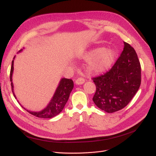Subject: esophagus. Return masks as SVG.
<instances>
[{"label": "esophagus", "instance_id": "esophagus-1", "mask_svg": "<svg viewBox=\"0 0 156 156\" xmlns=\"http://www.w3.org/2000/svg\"><path fill=\"white\" fill-rule=\"evenodd\" d=\"M84 81H85V80H84V79L83 77H79L77 78L76 80H75V83H76V84H82L84 83Z\"/></svg>", "mask_w": 156, "mask_h": 156}]
</instances>
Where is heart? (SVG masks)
<instances>
[{"mask_svg": "<svg viewBox=\"0 0 156 156\" xmlns=\"http://www.w3.org/2000/svg\"><path fill=\"white\" fill-rule=\"evenodd\" d=\"M115 58V52L110 49L97 48L90 51L86 55V58L90 60V69L95 73L105 72L111 66Z\"/></svg>", "mask_w": 156, "mask_h": 156, "instance_id": "heart-1", "label": "heart"}]
</instances>
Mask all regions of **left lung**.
I'll use <instances>...</instances> for the list:
<instances>
[{
	"mask_svg": "<svg viewBox=\"0 0 156 156\" xmlns=\"http://www.w3.org/2000/svg\"><path fill=\"white\" fill-rule=\"evenodd\" d=\"M123 51L112 68L93 78L96 91L92 98L96 105L108 113L124 108L140 85L141 68L133 48L124 41Z\"/></svg>",
	"mask_w": 156,
	"mask_h": 156,
	"instance_id": "8db88e82",
	"label": "left lung"
}]
</instances>
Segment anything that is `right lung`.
<instances>
[{
  "instance_id": "right-lung-1",
  "label": "right lung",
  "mask_w": 156,
  "mask_h": 156,
  "mask_svg": "<svg viewBox=\"0 0 156 156\" xmlns=\"http://www.w3.org/2000/svg\"><path fill=\"white\" fill-rule=\"evenodd\" d=\"M22 50L20 51H21ZM15 58L14 56L13 60ZM12 60V67L10 69V81H11V86H12V90L14 97H16L15 94L13 91V84L12 83V75L13 72V62L14 60ZM73 88V82L72 79L62 78L61 79L60 81L58 84V86L56 88V91L54 94V95L52 98L51 100L50 101L49 104L47 105V107L38 112H34V111H30L29 110H27L25 108H24L27 112H29L30 114L37 116L38 118H43V119H51L56 115H58L60 112H62L63 108L67 103L70 93ZM21 105V104H20Z\"/></svg>"
}]
</instances>
